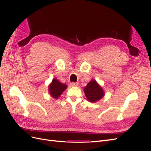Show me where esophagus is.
I'll list each match as a JSON object with an SVG mask.
<instances>
[{
	"label": "esophagus",
	"instance_id": "esophagus-1",
	"mask_svg": "<svg viewBox=\"0 0 151 151\" xmlns=\"http://www.w3.org/2000/svg\"><path fill=\"white\" fill-rule=\"evenodd\" d=\"M70 85L72 86H78L79 83H70Z\"/></svg>",
	"mask_w": 151,
	"mask_h": 151
}]
</instances>
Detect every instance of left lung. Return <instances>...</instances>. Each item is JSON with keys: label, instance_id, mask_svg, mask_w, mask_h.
<instances>
[{"label": "left lung", "instance_id": "left-lung-1", "mask_svg": "<svg viewBox=\"0 0 151 151\" xmlns=\"http://www.w3.org/2000/svg\"><path fill=\"white\" fill-rule=\"evenodd\" d=\"M87 99L89 102L95 103L104 96V91L96 80H91L84 89Z\"/></svg>", "mask_w": 151, "mask_h": 151}]
</instances>
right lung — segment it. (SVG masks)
Returning a JSON list of instances; mask_svg holds the SVG:
<instances>
[{"label":"right lung","instance_id":"1","mask_svg":"<svg viewBox=\"0 0 151 151\" xmlns=\"http://www.w3.org/2000/svg\"><path fill=\"white\" fill-rule=\"evenodd\" d=\"M67 88L66 84L60 83L56 78H54L48 86V92L52 98L58 99Z\"/></svg>","mask_w":151,"mask_h":151}]
</instances>
